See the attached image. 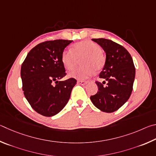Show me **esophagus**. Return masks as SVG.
Here are the masks:
<instances>
[{"instance_id": "1", "label": "esophagus", "mask_w": 156, "mask_h": 156, "mask_svg": "<svg viewBox=\"0 0 156 156\" xmlns=\"http://www.w3.org/2000/svg\"><path fill=\"white\" fill-rule=\"evenodd\" d=\"M88 83V81H83V80H78L77 81V83L80 84V85H85Z\"/></svg>"}]
</instances>
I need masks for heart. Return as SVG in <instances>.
<instances>
[{"label":"heart","mask_w":156,"mask_h":156,"mask_svg":"<svg viewBox=\"0 0 156 156\" xmlns=\"http://www.w3.org/2000/svg\"><path fill=\"white\" fill-rule=\"evenodd\" d=\"M82 66L69 74V76L84 80L94 75L95 70H100L105 65V58L100 46L90 40H83L74 44L72 50H64L62 54V62L68 70L74 69L79 59Z\"/></svg>","instance_id":"heart-1"}]
</instances>
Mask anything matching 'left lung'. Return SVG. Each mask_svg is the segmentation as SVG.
I'll list each match as a JSON object with an SVG mask.
<instances>
[{"instance_id":"left-lung-1","label":"left lung","mask_w":156,"mask_h":156,"mask_svg":"<svg viewBox=\"0 0 156 156\" xmlns=\"http://www.w3.org/2000/svg\"><path fill=\"white\" fill-rule=\"evenodd\" d=\"M92 40L103 48L106 59L99 75L105 81L103 83L96 81L98 91L90 99L100 110L111 113L119 110L129 99L135 79V66L131 55L122 46L104 38Z\"/></svg>"}]
</instances>
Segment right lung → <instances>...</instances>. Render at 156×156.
I'll return each instance as SVG.
<instances>
[{"instance_id": "right-lung-1", "label": "right lung", "mask_w": 156, "mask_h": 156, "mask_svg": "<svg viewBox=\"0 0 156 156\" xmlns=\"http://www.w3.org/2000/svg\"><path fill=\"white\" fill-rule=\"evenodd\" d=\"M73 40L46 41L33 48L21 66L24 97L31 108L44 116L58 114L70 99L76 80L59 81L66 75L62 62L64 48Z\"/></svg>"}]
</instances>
